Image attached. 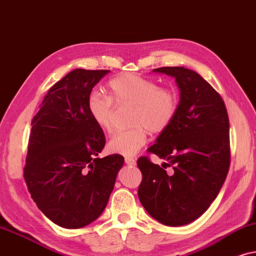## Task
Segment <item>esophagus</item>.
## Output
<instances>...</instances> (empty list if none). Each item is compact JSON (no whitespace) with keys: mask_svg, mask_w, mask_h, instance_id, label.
I'll return each mask as SVG.
<instances>
[{"mask_svg":"<svg viewBox=\"0 0 256 256\" xmlns=\"http://www.w3.org/2000/svg\"><path fill=\"white\" fill-rule=\"evenodd\" d=\"M125 162L128 164V165L134 166V165H136V159H134V158H131V156H126V158H125Z\"/></svg>","mask_w":256,"mask_h":256,"instance_id":"obj_1","label":"esophagus"}]
</instances>
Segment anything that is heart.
Segmentation results:
<instances>
[{"mask_svg": "<svg viewBox=\"0 0 256 256\" xmlns=\"http://www.w3.org/2000/svg\"><path fill=\"white\" fill-rule=\"evenodd\" d=\"M134 105L131 130L120 131L110 139L108 150L114 154L132 156L148 142V130L165 131L178 112V96L172 88H162L156 80L134 74H125L108 82V96L91 94L88 112L98 128L111 134L114 130V105Z\"/></svg>", "mask_w": 256, "mask_h": 256, "instance_id": "obj_1", "label": "heart"}]
</instances>
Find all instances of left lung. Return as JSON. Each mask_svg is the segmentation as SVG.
<instances>
[{"instance_id":"obj_1","label":"left lung","mask_w":256,"mask_h":256,"mask_svg":"<svg viewBox=\"0 0 256 256\" xmlns=\"http://www.w3.org/2000/svg\"><path fill=\"white\" fill-rule=\"evenodd\" d=\"M174 77L180 90L178 112L148 151L162 166L140 156L142 205L166 226H184L202 216L214 202L230 164V119L222 98L196 71L184 66L153 70ZM166 167H172L168 175Z\"/></svg>"}]
</instances>
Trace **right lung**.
<instances>
[{
    "instance_id": "1",
    "label": "right lung",
    "mask_w": 256,
    "mask_h": 256,
    "mask_svg": "<svg viewBox=\"0 0 256 256\" xmlns=\"http://www.w3.org/2000/svg\"><path fill=\"white\" fill-rule=\"evenodd\" d=\"M108 70L76 69L48 91L32 120L24 180L44 216L82 228L103 213L124 156L98 158L104 132L88 112L92 88Z\"/></svg>"
}]
</instances>
